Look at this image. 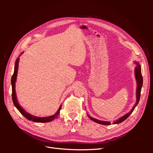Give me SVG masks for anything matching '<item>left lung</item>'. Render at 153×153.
<instances>
[{
	"mask_svg": "<svg viewBox=\"0 0 153 153\" xmlns=\"http://www.w3.org/2000/svg\"><path fill=\"white\" fill-rule=\"evenodd\" d=\"M135 64H137V67L135 68V78H136V81H137V92H136V96H137V101L136 103L134 105L133 107L132 108V109L129 111V112L127 113L126 114H125L124 115H123V117H120L119 119H118L116 121H114L113 122L114 124H119L122 123L123 121H124V120H126L129 115L131 114V113L133 112V111L135 109V108L137 106V105H138V102H139L140 100V92H141V89L142 87V84H143V78L142 76V73H141V67L140 66V64L138 62H135ZM88 117L90 118V119H91L92 121H93L95 123H97L100 124H103V125H110L111 124L110 122L109 121H100V120H98L96 119H94L93 117H91L90 115H87Z\"/></svg>",
	"mask_w": 153,
	"mask_h": 153,
	"instance_id": "obj_1",
	"label": "left lung"
}]
</instances>
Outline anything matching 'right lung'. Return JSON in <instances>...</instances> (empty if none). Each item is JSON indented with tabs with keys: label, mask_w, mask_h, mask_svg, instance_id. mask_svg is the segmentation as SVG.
Masks as SVG:
<instances>
[{
	"label": "right lung",
	"mask_w": 153,
	"mask_h": 153,
	"mask_svg": "<svg viewBox=\"0 0 153 153\" xmlns=\"http://www.w3.org/2000/svg\"><path fill=\"white\" fill-rule=\"evenodd\" d=\"M21 53V54H22ZM19 57H18L15 61V70H14V73L11 78V85H12V99L13 103L15 106L16 107V108L18 110V111L24 115V116L29 121H32L33 122L36 123H48L53 121L57 117L58 115L60 114V110L61 109V105L60 106L59 110L57 112L55 113L54 115H51V116L48 117H37L34 116L33 115H31L29 113L27 112L23 108L22 106L20 105V104L18 103V100L16 95V92H15V82L16 80V76H17V73H18V62H19Z\"/></svg>",
	"instance_id": "1"
}]
</instances>
